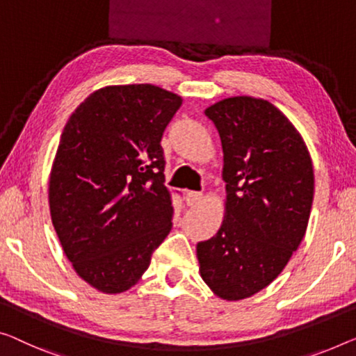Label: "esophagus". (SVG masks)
<instances>
[{"label":"esophagus","instance_id":"esophagus-1","mask_svg":"<svg viewBox=\"0 0 356 356\" xmlns=\"http://www.w3.org/2000/svg\"><path fill=\"white\" fill-rule=\"evenodd\" d=\"M201 200H203V195L198 193V192H188L187 193V204L190 208H195V206H198L201 203Z\"/></svg>","mask_w":356,"mask_h":356}]
</instances>
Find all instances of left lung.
Instances as JSON below:
<instances>
[{
    "label": "left lung",
    "mask_w": 356,
    "mask_h": 356,
    "mask_svg": "<svg viewBox=\"0 0 356 356\" xmlns=\"http://www.w3.org/2000/svg\"><path fill=\"white\" fill-rule=\"evenodd\" d=\"M224 152L225 214L196 245L200 275L224 300L257 294L283 272L305 235L314 164L300 132L265 99L235 95L204 110Z\"/></svg>",
    "instance_id": "1"
}]
</instances>
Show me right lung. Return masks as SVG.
I'll list each match as a JSON object with an SVG mask.
<instances>
[{
    "instance_id": "add662e5",
    "label": "right lung",
    "mask_w": 356,
    "mask_h": 356,
    "mask_svg": "<svg viewBox=\"0 0 356 356\" xmlns=\"http://www.w3.org/2000/svg\"><path fill=\"white\" fill-rule=\"evenodd\" d=\"M182 97L155 84L105 86L68 118L49 176L51 219L79 278L121 294L172 227L161 137Z\"/></svg>"
}]
</instances>
